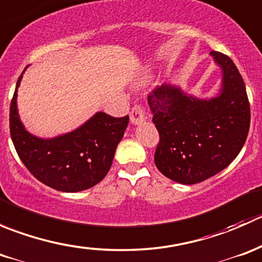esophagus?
<instances>
[{
	"mask_svg": "<svg viewBox=\"0 0 262 262\" xmlns=\"http://www.w3.org/2000/svg\"><path fill=\"white\" fill-rule=\"evenodd\" d=\"M147 119V109L144 105L137 104L134 105L130 112V121L133 124H139Z\"/></svg>",
	"mask_w": 262,
	"mask_h": 262,
	"instance_id": "34e87169",
	"label": "esophagus"
}]
</instances>
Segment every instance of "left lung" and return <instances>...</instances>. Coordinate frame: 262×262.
<instances>
[{"mask_svg":"<svg viewBox=\"0 0 262 262\" xmlns=\"http://www.w3.org/2000/svg\"><path fill=\"white\" fill-rule=\"evenodd\" d=\"M212 55L223 70L218 97L196 100L170 84L148 94L160 134L155 163L166 178L180 184H198L224 170L241 152L250 130V101L241 73L228 55Z\"/></svg>","mask_w":262,"mask_h":262,"instance_id":"left-lung-1","label":"left lung"}]
</instances>
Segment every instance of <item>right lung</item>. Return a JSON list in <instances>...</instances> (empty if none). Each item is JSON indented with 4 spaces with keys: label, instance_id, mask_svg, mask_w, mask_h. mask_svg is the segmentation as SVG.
<instances>
[{
    "label": "right lung",
    "instance_id": "obj_1",
    "mask_svg": "<svg viewBox=\"0 0 262 262\" xmlns=\"http://www.w3.org/2000/svg\"><path fill=\"white\" fill-rule=\"evenodd\" d=\"M23 73L10 105V134L25 167L34 178L59 191H82L99 184L112 167L129 116L97 113L72 133L53 139L36 138L25 130L17 115L16 92Z\"/></svg>",
    "mask_w": 262,
    "mask_h": 262
}]
</instances>
